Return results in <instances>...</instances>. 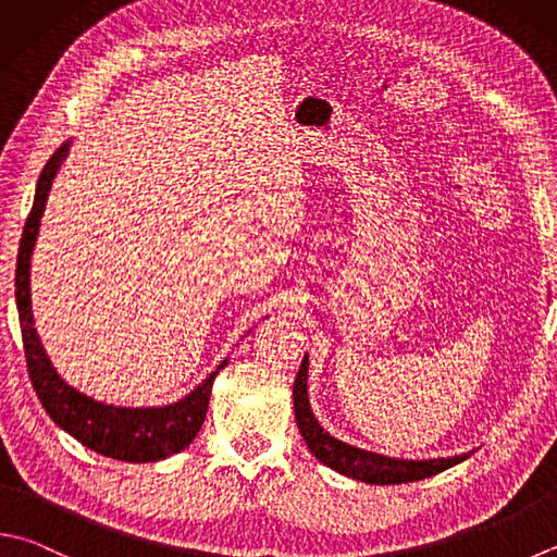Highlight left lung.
<instances>
[{
    "mask_svg": "<svg viewBox=\"0 0 557 557\" xmlns=\"http://www.w3.org/2000/svg\"><path fill=\"white\" fill-rule=\"evenodd\" d=\"M293 407H296V422H298L300 434L306 438V444L314 454V458L322 460L324 466H330L332 470H337V473L346 478L371 482V485H400V482L424 480L468 458V456H456V458H434V460H395V458L369 454V450L354 448L349 444H342L339 438L330 436L310 412L308 356L302 359L296 383H293Z\"/></svg>",
    "mask_w": 557,
    "mask_h": 557,
    "instance_id": "1",
    "label": "left lung"
}]
</instances>
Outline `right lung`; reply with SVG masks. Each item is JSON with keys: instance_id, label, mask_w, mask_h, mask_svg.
<instances>
[{"instance_id": "right-lung-1", "label": "right lung", "mask_w": 557, "mask_h": 557, "mask_svg": "<svg viewBox=\"0 0 557 557\" xmlns=\"http://www.w3.org/2000/svg\"><path fill=\"white\" fill-rule=\"evenodd\" d=\"M70 143L50 157L48 164L40 172L36 186L34 208L26 218L24 235L18 245L16 261V308L21 322V339H24L28 377L36 387L40 405L46 407L52 422L65 429L87 448L97 450L101 456H109L125 463H152L166 456H174L194 442L198 429L203 426L208 400H211V387L215 373H211L196 391L184 397L182 403L152 407V409H125L113 405H101L91 397L77 393L70 387L52 369L48 356L40 346V339L34 327V312H30V251L36 245V235L40 227V218L46 211L48 191L52 180L60 170L62 160L67 157ZM227 361H223L225 366ZM218 366V369H223Z\"/></svg>"}]
</instances>
